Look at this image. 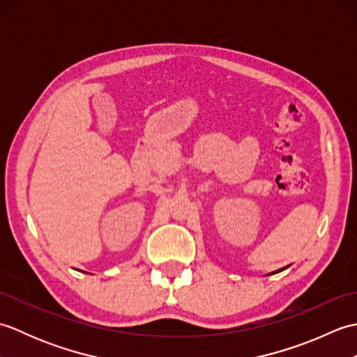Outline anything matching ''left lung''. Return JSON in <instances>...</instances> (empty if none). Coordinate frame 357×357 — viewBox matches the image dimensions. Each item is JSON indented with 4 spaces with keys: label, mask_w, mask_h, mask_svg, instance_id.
<instances>
[{
    "label": "left lung",
    "mask_w": 357,
    "mask_h": 357,
    "mask_svg": "<svg viewBox=\"0 0 357 357\" xmlns=\"http://www.w3.org/2000/svg\"><path fill=\"white\" fill-rule=\"evenodd\" d=\"M280 270H284V268H280Z\"/></svg>",
    "instance_id": "1"
}]
</instances>
